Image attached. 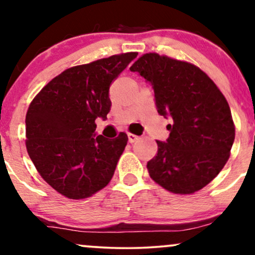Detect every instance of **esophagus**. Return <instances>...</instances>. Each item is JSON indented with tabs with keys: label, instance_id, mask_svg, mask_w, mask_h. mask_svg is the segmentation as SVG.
I'll use <instances>...</instances> for the list:
<instances>
[{
	"label": "esophagus",
	"instance_id": "obj_1",
	"mask_svg": "<svg viewBox=\"0 0 255 255\" xmlns=\"http://www.w3.org/2000/svg\"><path fill=\"white\" fill-rule=\"evenodd\" d=\"M136 140H139V136L135 135V134L128 133V141H129L130 144H133V142H135Z\"/></svg>",
	"mask_w": 255,
	"mask_h": 255
}]
</instances>
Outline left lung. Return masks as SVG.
Returning a JSON list of instances; mask_svg holds the SVG:
<instances>
[{"label": "left lung", "instance_id": "left-lung-1", "mask_svg": "<svg viewBox=\"0 0 255 255\" xmlns=\"http://www.w3.org/2000/svg\"><path fill=\"white\" fill-rule=\"evenodd\" d=\"M129 69L153 87L158 114L172 119L169 137L157 140V156L147 163L151 178L176 194L204 188L223 169L235 139L223 93L194 64L158 54L142 55Z\"/></svg>", "mask_w": 255, "mask_h": 255}]
</instances>
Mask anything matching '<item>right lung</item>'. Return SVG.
I'll return each mask as SVG.
<instances>
[{"instance_id":"1","label":"right lung","mask_w":255,"mask_h":255,"mask_svg":"<svg viewBox=\"0 0 255 255\" xmlns=\"http://www.w3.org/2000/svg\"><path fill=\"white\" fill-rule=\"evenodd\" d=\"M136 55H114L66 69L30 104L25 121L28 156L40 176L64 197H91L110 182L128 136L97 135L95 121L107 120L110 85Z\"/></svg>"}]
</instances>
